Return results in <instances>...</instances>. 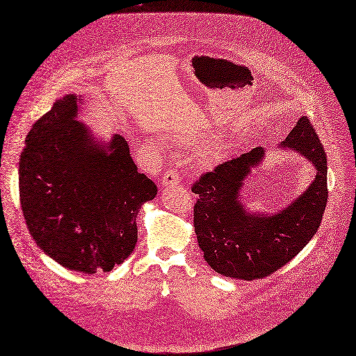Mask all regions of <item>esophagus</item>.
<instances>
[{"label":"esophagus","mask_w":356,"mask_h":356,"mask_svg":"<svg viewBox=\"0 0 356 356\" xmlns=\"http://www.w3.org/2000/svg\"><path fill=\"white\" fill-rule=\"evenodd\" d=\"M179 182V174L178 169L175 168H169L168 171L162 177V187H169V185H175Z\"/></svg>","instance_id":"1"}]
</instances>
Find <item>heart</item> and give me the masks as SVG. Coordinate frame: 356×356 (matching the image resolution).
<instances>
[{"label":"heart","instance_id":"heart-1","mask_svg":"<svg viewBox=\"0 0 356 356\" xmlns=\"http://www.w3.org/2000/svg\"><path fill=\"white\" fill-rule=\"evenodd\" d=\"M175 140L179 142V143H187V142L197 143V142H198V139H195V138H194V139H187V138H182V136H177ZM146 147L150 149V150H154V152H159V150H161V146H159L155 140H147V142H146ZM217 155H218V154H217L216 149H210V150L206 152V161H207V162H211V161L217 159Z\"/></svg>","mask_w":356,"mask_h":356}]
</instances>
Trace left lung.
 I'll use <instances>...</instances> for the list:
<instances>
[{"instance_id": "8db88e82", "label": "left lung", "mask_w": 356, "mask_h": 356, "mask_svg": "<svg viewBox=\"0 0 356 356\" xmlns=\"http://www.w3.org/2000/svg\"><path fill=\"white\" fill-rule=\"evenodd\" d=\"M281 147L306 158L316 177L285 209L249 213L241 200L245 179L265 158L255 147L239 158L217 165L191 191L194 229L206 262L225 277L252 281L268 277L290 262L316 234L327 202V159L323 145L306 115L298 118Z\"/></svg>"}]
</instances>
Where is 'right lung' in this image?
<instances>
[{"label": "right lung", "instance_id": "add662e5", "mask_svg": "<svg viewBox=\"0 0 356 356\" xmlns=\"http://www.w3.org/2000/svg\"><path fill=\"white\" fill-rule=\"evenodd\" d=\"M66 94L33 124L19 163L31 238L49 258L83 274L110 273L138 242V213L156 184L138 171L126 139L99 142Z\"/></svg>", "mask_w": 356, "mask_h": 356}]
</instances>
